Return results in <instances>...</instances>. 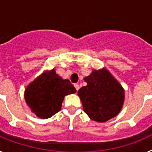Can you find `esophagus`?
<instances>
[{"mask_svg":"<svg viewBox=\"0 0 152 152\" xmlns=\"http://www.w3.org/2000/svg\"><path fill=\"white\" fill-rule=\"evenodd\" d=\"M75 89H76V91H78L79 90V88H80V86L78 85V84H75Z\"/></svg>","mask_w":152,"mask_h":152,"instance_id":"obj_1","label":"esophagus"}]
</instances>
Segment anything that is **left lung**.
<instances>
[{
    "label": "left lung",
    "instance_id": "left-lung-1",
    "mask_svg": "<svg viewBox=\"0 0 152 152\" xmlns=\"http://www.w3.org/2000/svg\"><path fill=\"white\" fill-rule=\"evenodd\" d=\"M84 80L88 84L77 94L87 115L99 123L115 117L121 110L124 101L122 86L106 69L94 70Z\"/></svg>",
    "mask_w": 152,
    "mask_h": 152
}]
</instances>
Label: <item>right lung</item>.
<instances>
[{
	"label": "right lung",
	"instance_id": "1",
	"mask_svg": "<svg viewBox=\"0 0 152 152\" xmlns=\"http://www.w3.org/2000/svg\"><path fill=\"white\" fill-rule=\"evenodd\" d=\"M76 89L68 80H63L55 70L45 72L31 83L25 91V100L38 117L47 119L61 110L65 95Z\"/></svg>",
	"mask_w": 152,
	"mask_h": 152
}]
</instances>
